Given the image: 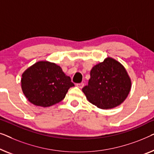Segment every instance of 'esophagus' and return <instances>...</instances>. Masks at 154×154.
<instances>
[{"mask_svg":"<svg viewBox=\"0 0 154 154\" xmlns=\"http://www.w3.org/2000/svg\"><path fill=\"white\" fill-rule=\"evenodd\" d=\"M77 87H79V88H82L84 86V83H80V84H77Z\"/></svg>","mask_w":154,"mask_h":154,"instance_id":"34e87169","label":"esophagus"}]
</instances>
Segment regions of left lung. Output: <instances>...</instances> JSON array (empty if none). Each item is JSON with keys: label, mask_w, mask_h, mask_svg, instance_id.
Returning <instances> with one entry per match:
<instances>
[{"label": "left lung", "mask_w": 154, "mask_h": 154, "mask_svg": "<svg viewBox=\"0 0 154 154\" xmlns=\"http://www.w3.org/2000/svg\"><path fill=\"white\" fill-rule=\"evenodd\" d=\"M82 91L88 102L103 109L118 107L128 96L132 82L125 67L108 56L93 67Z\"/></svg>", "instance_id": "obj_1"}]
</instances>
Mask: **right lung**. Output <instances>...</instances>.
Returning a JSON list of instances; mask_svg holds the SVG:
<instances>
[{
    "label": "right lung",
    "instance_id": "obj_1",
    "mask_svg": "<svg viewBox=\"0 0 154 154\" xmlns=\"http://www.w3.org/2000/svg\"><path fill=\"white\" fill-rule=\"evenodd\" d=\"M74 86L60 66L48 60L35 63L21 75L23 94L30 103L39 107H48L58 103Z\"/></svg>",
    "mask_w": 154,
    "mask_h": 154
}]
</instances>
